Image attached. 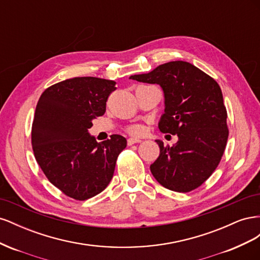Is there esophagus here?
Returning a JSON list of instances; mask_svg holds the SVG:
<instances>
[{
  "label": "esophagus",
  "instance_id": "34e87169",
  "mask_svg": "<svg viewBox=\"0 0 260 260\" xmlns=\"http://www.w3.org/2000/svg\"><path fill=\"white\" fill-rule=\"evenodd\" d=\"M140 142H141V140H139V139H135V138H129V139L127 140V143H128V145H132V144L140 143Z\"/></svg>",
  "mask_w": 260,
  "mask_h": 260
}]
</instances>
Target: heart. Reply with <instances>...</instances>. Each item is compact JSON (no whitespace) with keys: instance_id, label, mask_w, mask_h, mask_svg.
Instances as JSON below:
<instances>
[{"instance_id":"1","label":"heart","mask_w":260,"mask_h":260,"mask_svg":"<svg viewBox=\"0 0 260 260\" xmlns=\"http://www.w3.org/2000/svg\"><path fill=\"white\" fill-rule=\"evenodd\" d=\"M128 131L133 136H142L145 129L143 125H141V124H133V125H131V127H129Z\"/></svg>"}]
</instances>
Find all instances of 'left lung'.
<instances>
[{"mask_svg":"<svg viewBox=\"0 0 260 260\" xmlns=\"http://www.w3.org/2000/svg\"><path fill=\"white\" fill-rule=\"evenodd\" d=\"M130 79L161 86L165 113L158 128L178 136V142L172 146L156 140L160 154L151 165L152 175L164 187L175 192L185 193L199 187L221 160L229 136L219 84L182 60L166 62Z\"/></svg>","mask_w":260,"mask_h":260,"instance_id":"obj_1","label":"left lung"}]
</instances>
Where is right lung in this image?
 <instances>
[{
    "label": "right lung",
    "instance_id": "right-lung-1",
    "mask_svg": "<svg viewBox=\"0 0 260 260\" xmlns=\"http://www.w3.org/2000/svg\"><path fill=\"white\" fill-rule=\"evenodd\" d=\"M115 84L96 77L67 79L46 89L36 107L31 130L36 159L50 182L77 201L105 190L127 146L119 135L98 143L88 131L92 120L105 114Z\"/></svg>",
    "mask_w": 260,
    "mask_h": 260
}]
</instances>
